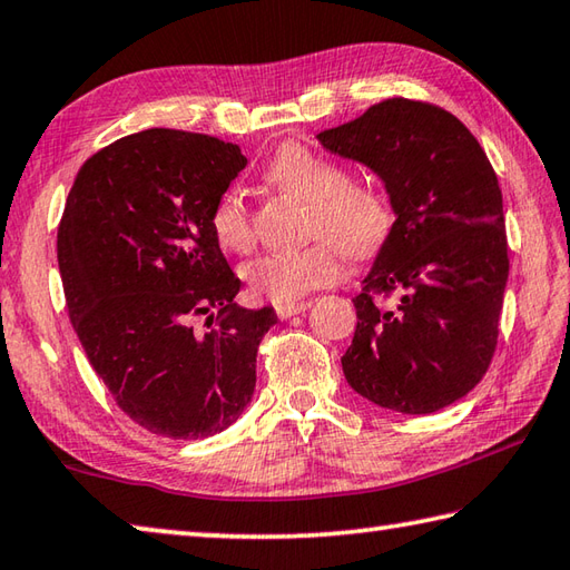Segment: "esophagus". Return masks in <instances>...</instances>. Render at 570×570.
I'll list each match as a JSON object with an SVG mask.
<instances>
[{
  "instance_id": "esophagus-1",
  "label": "esophagus",
  "mask_w": 570,
  "mask_h": 570,
  "mask_svg": "<svg viewBox=\"0 0 570 570\" xmlns=\"http://www.w3.org/2000/svg\"><path fill=\"white\" fill-rule=\"evenodd\" d=\"M312 306V302H292V304H276V314L278 318H292L296 314L306 312V308Z\"/></svg>"
}]
</instances>
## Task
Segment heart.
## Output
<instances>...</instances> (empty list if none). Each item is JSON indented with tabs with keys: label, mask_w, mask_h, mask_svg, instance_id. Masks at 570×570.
<instances>
[{
	"label": "heart",
	"mask_w": 570,
	"mask_h": 570,
	"mask_svg": "<svg viewBox=\"0 0 570 570\" xmlns=\"http://www.w3.org/2000/svg\"><path fill=\"white\" fill-rule=\"evenodd\" d=\"M264 179L274 189L306 202L308 234L326 236L298 249L264 254L246 266V284L268 302L292 304L336 282L344 268V252L354 258L376 256L396 226L393 202L381 186L351 181L341 164L302 144H282L266 164ZM212 229L224 249H252L254 222L239 194L226 191L216 202Z\"/></svg>",
	"instance_id": "heart-1"
}]
</instances>
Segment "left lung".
Here are the masks:
<instances>
[{
  "label": "left lung",
  "mask_w": 570,
  "mask_h": 570,
  "mask_svg": "<svg viewBox=\"0 0 570 570\" xmlns=\"http://www.w3.org/2000/svg\"><path fill=\"white\" fill-rule=\"evenodd\" d=\"M318 141L379 174L396 212L354 298L344 376L381 409H446L483 379L499 341L509 282L499 177L473 134L429 101L384 99Z\"/></svg>",
  "instance_id": "1"
}]
</instances>
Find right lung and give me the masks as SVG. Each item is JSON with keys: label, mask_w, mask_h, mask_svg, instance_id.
<instances>
[{"label": "right lung", "mask_w": 570, "mask_h": 570, "mask_svg": "<svg viewBox=\"0 0 570 570\" xmlns=\"http://www.w3.org/2000/svg\"><path fill=\"white\" fill-rule=\"evenodd\" d=\"M244 167L236 144L147 129L87 159L69 191L57 258L71 326L117 406L157 436H214L252 401L276 314L234 304L242 282L212 229Z\"/></svg>", "instance_id": "1"}]
</instances>
